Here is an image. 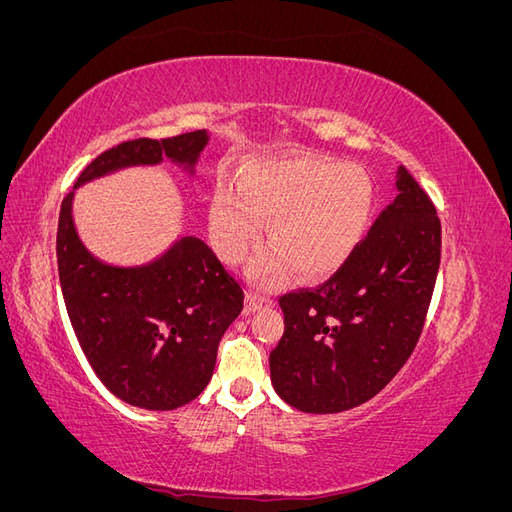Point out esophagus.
Masks as SVG:
<instances>
[{"label": "esophagus", "mask_w": 512, "mask_h": 512, "mask_svg": "<svg viewBox=\"0 0 512 512\" xmlns=\"http://www.w3.org/2000/svg\"><path fill=\"white\" fill-rule=\"evenodd\" d=\"M273 301L269 299V297H262V294H256V292H247V297H245V307H243V314L245 316H250V314H254L256 309H260V307H265V305H271Z\"/></svg>", "instance_id": "esophagus-1"}]
</instances>
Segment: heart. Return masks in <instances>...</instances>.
Returning <instances> with one entry per match:
<instances>
[{
  "label": "heart",
  "instance_id": "heart-1",
  "mask_svg": "<svg viewBox=\"0 0 512 512\" xmlns=\"http://www.w3.org/2000/svg\"><path fill=\"white\" fill-rule=\"evenodd\" d=\"M371 211L374 185L359 166L318 158L258 162L241 170L237 190L215 188L209 232L220 258L237 265L267 224L273 245L252 262L250 275L275 286L288 265L303 280L337 271L365 237Z\"/></svg>",
  "mask_w": 512,
  "mask_h": 512
}]
</instances>
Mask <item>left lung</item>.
Segmentation results:
<instances>
[{
	"instance_id": "8db88e82",
	"label": "left lung",
	"mask_w": 512,
	"mask_h": 512,
	"mask_svg": "<svg viewBox=\"0 0 512 512\" xmlns=\"http://www.w3.org/2000/svg\"><path fill=\"white\" fill-rule=\"evenodd\" d=\"M397 196L329 282L280 297L271 382L288 406L333 414L365 404L404 367L440 267L436 207L404 166Z\"/></svg>"
}]
</instances>
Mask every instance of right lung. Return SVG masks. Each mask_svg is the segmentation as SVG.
I'll return each mask as SVG.
<instances>
[{
  "instance_id": "right-lung-1",
  "label": "right lung",
  "mask_w": 512,
  "mask_h": 512,
  "mask_svg": "<svg viewBox=\"0 0 512 512\" xmlns=\"http://www.w3.org/2000/svg\"><path fill=\"white\" fill-rule=\"evenodd\" d=\"M207 143V130L121 143L100 153L74 190L164 160L194 177ZM74 190L59 211L57 267L68 318L91 369L130 406L162 412L190 404L209 384L220 339L241 314V286L205 241L188 235L145 265L100 260L76 232Z\"/></svg>"
}]
</instances>
